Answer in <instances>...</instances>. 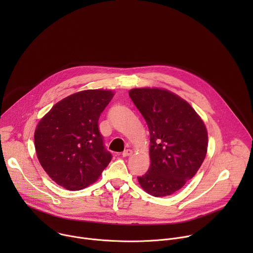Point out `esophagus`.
<instances>
[{"mask_svg": "<svg viewBox=\"0 0 253 253\" xmlns=\"http://www.w3.org/2000/svg\"><path fill=\"white\" fill-rule=\"evenodd\" d=\"M132 153H133V151L131 150V149H127V150H125V151H123V153H122V156L123 157H127V156H131L132 155Z\"/></svg>", "mask_w": 253, "mask_h": 253, "instance_id": "esophagus-1", "label": "esophagus"}]
</instances>
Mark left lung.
<instances>
[{"label":"left lung","instance_id":"obj_1","mask_svg":"<svg viewBox=\"0 0 253 253\" xmlns=\"http://www.w3.org/2000/svg\"><path fill=\"white\" fill-rule=\"evenodd\" d=\"M129 96L150 133L151 164L139 184L155 197L182 188L200 168L207 152L206 127L184 99L164 89L136 88Z\"/></svg>","mask_w":253,"mask_h":253}]
</instances>
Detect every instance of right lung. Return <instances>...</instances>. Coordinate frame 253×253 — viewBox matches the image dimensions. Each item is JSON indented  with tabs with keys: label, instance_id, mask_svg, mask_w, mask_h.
I'll use <instances>...</instances> for the list:
<instances>
[{
	"label": "right lung",
	"instance_id": "1",
	"mask_svg": "<svg viewBox=\"0 0 253 253\" xmlns=\"http://www.w3.org/2000/svg\"><path fill=\"white\" fill-rule=\"evenodd\" d=\"M110 90H85L55 104L40 120L34 140L39 162L53 181L77 191L93 184L112 159L98 128L113 98Z\"/></svg>",
	"mask_w": 253,
	"mask_h": 253
}]
</instances>
